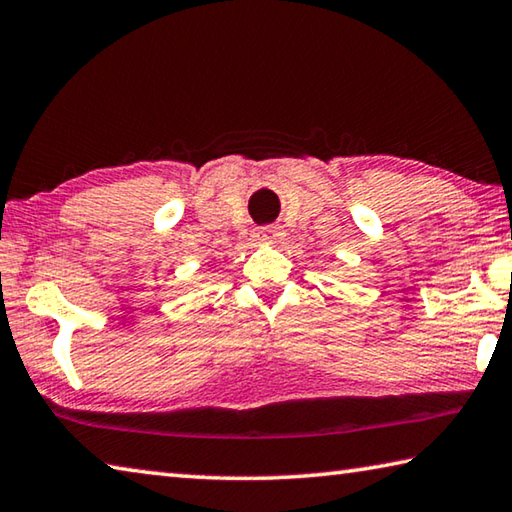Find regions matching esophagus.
<instances>
[{
    "label": "esophagus",
    "instance_id": "1",
    "mask_svg": "<svg viewBox=\"0 0 512 512\" xmlns=\"http://www.w3.org/2000/svg\"><path fill=\"white\" fill-rule=\"evenodd\" d=\"M281 229L279 227H272V224H267V227H258L254 231V240L258 242H265V245H276V242H281Z\"/></svg>",
    "mask_w": 512,
    "mask_h": 512
}]
</instances>
